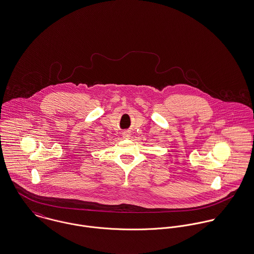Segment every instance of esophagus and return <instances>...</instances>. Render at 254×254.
I'll return each mask as SVG.
<instances>
[{"mask_svg": "<svg viewBox=\"0 0 254 254\" xmlns=\"http://www.w3.org/2000/svg\"><path fill=\"white\" fill-rule=\"evenodd\" d=\"M124 136H125V137H128V133H127V132H125V133H124Z\"/></svg>", "mask_w": 254, "mask_h": 254, "instance_id": "esophagus-1", "label": "esophagus"}]
</instances>
